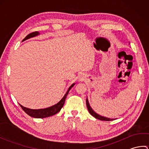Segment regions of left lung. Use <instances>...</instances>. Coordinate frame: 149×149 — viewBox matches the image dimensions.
Here are the masks:
<instances>
[{"label": "left lung", "mask_w": 149, "mask_h": 149, "mask_svg": "<svg viewBox=\"0 0 149 149\" xmlns=\"http://www.w3.org/2000/svg\"><path fill=\"white\" fill-rule=\"evenodd\" d=\"M86 106L88 107V111H89V113L91 114V115H92L93 117H95V118L99 119L100 120H103V121H111V120H113V119H111V118H106V117L101 116V115H99V114H97V113L95 112L90 105V103H89V101H88V98L86 99Z\"/></svg>", "instance_id": "obj_1"}]
</instances>
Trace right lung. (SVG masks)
<instances>
[{
	"label": "right lung",
	"instance_id": "obj_1",
	"mask_svg": "<svg viewBox=\"0 0 149 149\" xmlns=\"http://www.w3.org/2000/svg\"><path fill=\"white\" fill-rule=\"evenodd\" d=\"M38 35H40V33L38 32V31H36V32L32 33L29 34H28V35L23 40V41L29 39L31 38L37 36ZM74 85H75V83L72 84L71 86L69 87L68 90H67V91H66V93L65 94V95L63 96V97L59 102H58L56 104H55V105H54L52 106L47 107V108L40 109H33L27 108L26 107L22 106L21 104H20V106H21L22 109H23L28 115H29L30 116H32L33 118H46V117L53 116L56 115V113H58L59 111H60V110L61 109L63 105H64L66 97L67 96L69 91L70 90L71 88L74 86Z\"/></svg>",
	"mask_w": 149,
	"mask_h": 149
}]
</instances>
